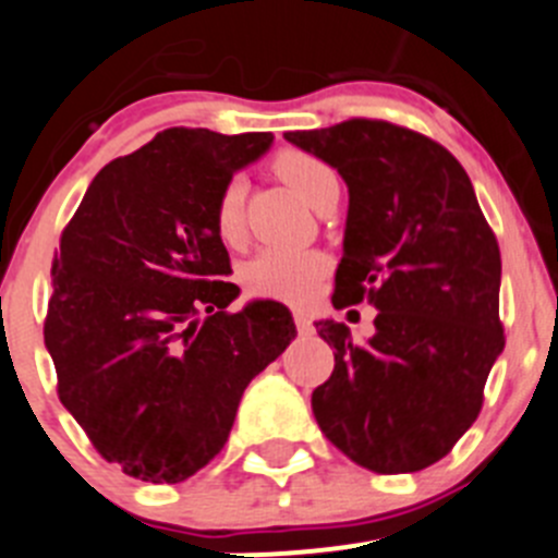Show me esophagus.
<instances>
[{
  "instance_id": "obj_1",
  "label": "esophagus",
  "mask_w": 558,
  "mask_h": 558,
  "mask_svg": "<svg viewBox=\"0 0 558 558\" xmlns=\"http://www.w3.org/2000/svg\"><path fill=\"white\" fill-rule=\"evenodd\" d=\"M295 325L301 333H314V325H312V317H308V312H303V308H298L295 312Z\"/></svg>"
}]
</instances>
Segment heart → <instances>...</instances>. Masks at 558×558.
Wrapping results in <instances>:
<instances>
[{
	"label": "heart",
	"instance_id": "b5f03b06",
	"mask_svg": "<svg viewBox=\"0 0 558 558\" xmlns=\"http://www.w3.org/2000/svg\"><path fill=\"white\" fill-rule=\"evenodd\" d=\"M277 173L292 186L298 197L317 206L328 186L339 184L333 168L306 151H281ZM241 206H244V181L230 179L217 197V233L225 241H235L241 233ZM328 271V260L319 252L263 250L244 266V284L252 295L277 298L287 303H303L317 292L319 279Z\"/></svg>",
	"mask_w": 558,
	"mask_h": 558
}]
</instances>
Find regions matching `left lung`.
Listing matches in <instances>:
<instances>
[{"mask_svg":"<svg viewBox=\"0 0 558 558\" xmlns=\"http://www.w3.org/2000/svg\"><path fill=\"white\" fill-rule=\"evenodd\" d=\"M344 179L333 306L368 298L374 336L317 319L336 366L312 393L325 437L379 474L437 464L474 423L505 350L499 244L459 159L426 135L352 119L284 132Z\"/></svg>","mask_w":558,"mask_h":558,"instance_id":"1","label":"left lung"}]
</instances>
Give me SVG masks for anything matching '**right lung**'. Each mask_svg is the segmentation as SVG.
Returning <instances> with one entry per match:
<instances>
[{"mask_svg": "<svg viewBox=\"0 0 558 558\" xmlns=\"http://www.w3.org/2000/svg\"><path fill=\"white\" fill-rule=\"evenodd\" d=\"M271 143L159 132L94 175L62 233L46 317L59 401L105 461L143 483L206 466L246 385L298 333L271 298L228 312L241 290L214 217L222 186Z\"/></svg>", "mask_w": 558, "mask_h": 558, "instance_id": "obj_1", "label": "right lung"}]
</instances>
